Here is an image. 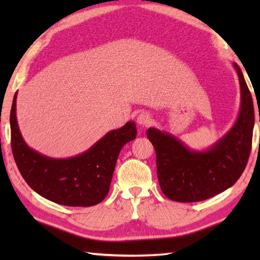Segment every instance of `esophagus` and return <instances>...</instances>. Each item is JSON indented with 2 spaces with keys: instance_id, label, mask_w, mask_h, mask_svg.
<instances>
[{
  "instance_id": "34e87169",
  "label": "esophagus",
  "mask_w": 260,
  "mask_h": 260,
  "mask_svg": "<svg viewBox=\"0 0 260 260\" xmlns=\"http://www.w3.org/2000/svg\"><path fill=\"white\" fill-rule=\"evenodd\" d=\"M151 121V116L148 112H141L138 118H136V122L141 126H148Z\"/></svg>"
}]
</instances>
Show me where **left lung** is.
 <instances>
[{"label": "left lung", "mask_w": 260, "mask_h": 260, "mask_svg": "<svg viewBox=\"0 0 260 260\" xmlns=\"http://www.w3.org/2000/svg\"><path fill=\"white\" fill-rule=\"evenodd\" d=\"M241 109L232 129L206 151L188 149L175 136L149 128L147 136L156 151L157 175L167 199L191 203L208 200L234 184L243 173L252 146L254 110L239 65Z\"/></svg>", "instance_id": "obj_1"}]
</instances>
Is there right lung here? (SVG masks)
I'll use <instances>...</instances> for the list:
<instances>
[{"label":"right lung","instance_id":"1","mask_svg":"<svg viewBox=\"0 0 260 260\" xmlns=\"http://www.w3.org/2000/svg\"><path fill=\"white\" fill-rule=\"evenodd\" d=\"M14 96L10 112L11 149L21 177L45 199L67 206H93L108 195L121 148L136 138V125L128 121L105 134L81 155L55 159L30 149L20 134Z\"/></svg>","mask_w":260,"mask_h":260}]
</instances>
